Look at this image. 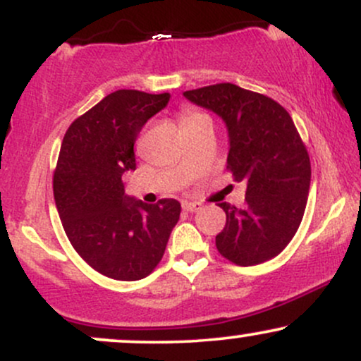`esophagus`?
<instances>
[{"label": "esophagus", "mask_w": 361, "mask_h": 361, "mask_svg": "<svg viewBox=\"0 0 361 361\" xmlns=\"http://www.w3.org/2000/svg\"><path fill=\"white\" fill-rule=\"evenodd\" d=\"M183 209L186 212H200V210L204 209V205H202L200 202H185Z\"/></svg>", "instance_id": "1"}]
</instances>
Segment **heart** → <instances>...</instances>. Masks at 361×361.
<instances>
[{
	"label": "heart",
	"mask_w": 361,
	"mask_h": 361,
	"mask_svg": "<svg viewBox=\"0 0 361 361\" xmlns=\"http://www.w3.org/2000/svg\"><path fill=\"white\" fill-rule=\"evenodd\" d=\"M202 118H209V117L202 114V111L192 109V106H183V109H181L180 120H181V126H183V128L192 126V123L198 122V120H202Z\"/></svg>",
	"instance_id": "obj_1"
}]
</instances>
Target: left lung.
Returning <instances> with one entry per match:
<instances>
[{
    "label": "left lung",
    "mask_w": 361,
    "mask_h": 361,
    "mask_svg": "<svg viewBox=\"0 0 361 361\" xmlns=\"http://www.w3.org/2000/svg\"><path fill=\"white\" fill-rule=\"evenodd\" d=\"M183 94L226 122L227 169L246 181L243 209L219 205L226 212V227L215 235L219 252L239 267L275 258L299 229L310 186L309 152L292 117L270 97L233 82Z\"/></svg>",
    "instance_id": "1"
}]
</instances>
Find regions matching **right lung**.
Returning a JSON list of instances; mask_svg holds the SVG:
<instances>
[{"instance_id": "obj_1", "label": "right lung", "mask_w": 361, "mask_h": 361, "mask_svg": "<svg viewBox=\"0 0 361 361\" xmlns=\"http://www.w3.org/2000/svg\"><path fill=\"white\" fill-rule=\"evenodd\" d=\"M169 93L118 90L78 117L62 139L54 200L66 235L93 270L114 280L147 276L163 258L181 205L127 197L122 175L135 169L140 128L163 110Z\"/></svg>"}]
</instances>
